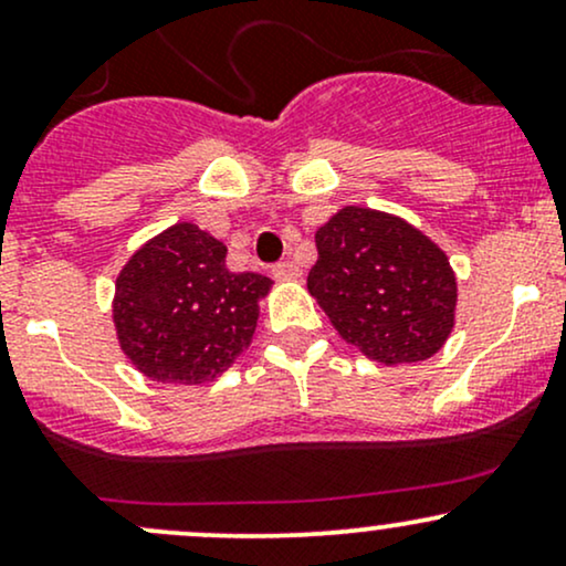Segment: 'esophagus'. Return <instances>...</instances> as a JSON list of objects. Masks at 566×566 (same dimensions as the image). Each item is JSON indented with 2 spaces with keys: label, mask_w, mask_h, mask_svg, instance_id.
Listing matches in <instances>:
<instances>
[{
  "label": "esophagus",
  "mask_w": 566,
  "mask_h": 566,
  "mask_svg": "<svg viewBox=\"0 0 566 566\" xmlns=\"http://www.w3.org/2000/svg\"><path fill=\"white\" fill-rule=\"evenodd\" d=\"M274 276L279 279V282H297V279L303 276L301 265L292 263V261H282L274 265Z\"/></svg>",
  "instance_id": "esophagus-1"
}]
</instances>
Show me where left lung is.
I'll use <instances>...</instances> for the list:
<instances>
[{
    "label": "left lung",
    "instance_id": "left-lung-1",
    "mask_svg": "<svg viewBox=\"0 0 566 566\" xmlns=\"http://www.w3.org/2000/svg\"><path fill=\"white\" fill-rule=\"evenodd\" d=\"M308 292L343 340L380 365L431 359L454 327L458 279L437 242L391 212L348 205L316 231Z\"/></svg>",
    "mask_w": 566,
    "mask_h": 566
}]
</instances>
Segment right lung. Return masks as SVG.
Segmentation results:
<instances>
[{
  "label": "right lung",
  "mask_w": 566,
  "mask_h": 566,
  "mask_svg": "<svg viewBox=\"0 0 566 566\" xmlns=\"http://www.w3.org/2000/svg\"><path fill=\"white\" fill-rule=\"evenodd\" d=\"M226 244L175 223L135 250L116 276L114 327L138 373L199 386L223 375L252 343L271 279L226 269Z\"/></svg>",
  "instance_id": "right-lung-1"
}]
</instances>
